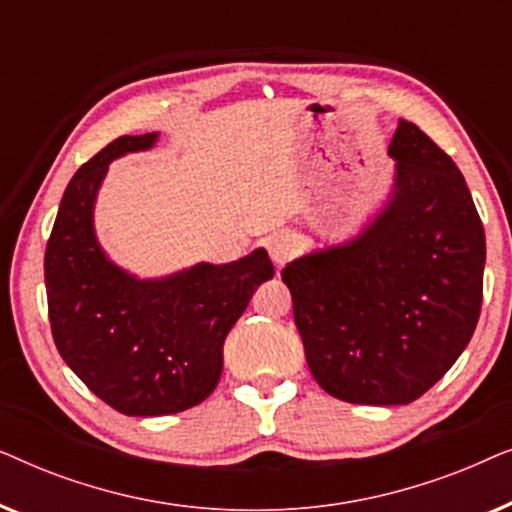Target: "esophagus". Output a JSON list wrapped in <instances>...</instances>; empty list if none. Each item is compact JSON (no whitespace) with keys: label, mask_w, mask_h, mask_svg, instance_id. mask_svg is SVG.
Listing matches in <instances>:
<instances>
[{"label":"esophagus","mask_w":512,"mask_h":512,"mask_svg":"<svg viewBox=\"0 0 512 512\" xmlns=\"http://www.w3.org/2000/svg\"><path fill=\"white\" fill-rule=\"evenodd\" d=\"M265 249H268L272 263L284 265L293 254H296V242H293L289 235L277 233V235H270L268 240H265Z\"/></svg>","instance_id":"34e87169"}]
</instances>
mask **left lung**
I'll return each instance as SVG.
<instances>
[{
	"mask_svg": "<svg viewBox=\"0 0 512 512\" xmlns=\"http://www.w3.org/2000/svg\"><path fill=\"white\" fill-rule=\"evenodd\" d=\"M387 205L347 244L282 270L319 387L359 405H408L454 366L482 305L485 228L454 160L398 121Z\"/></svg>",
	"mask_w": 512,
	"mask_h": 512,
	"instance_id": "obj_1",
	"label": "left lung"
}]
</instances>
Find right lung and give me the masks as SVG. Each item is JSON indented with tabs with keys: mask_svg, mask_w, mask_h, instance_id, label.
<instances>
[{
	"mask_svg": "<svg viewBox=\"0 0 512 512\" xmlns=\"http://www.w3.org/2000/svg\"><path fill=\"white\" fill-rule=\"evenodd\" d=\"M158 132L118 137L79 167L46 244L44 275L55 347L97 398L130 417L205 401L219 384L223 342L251 296L275 275L268 251L137 279L104 254L93 209L114 158L146 151Z\"/></svg>",
	"mask_w": 512,
	"mask_h": 512,
	"instance_id": "add662e5",
	"label": "right lung"
}]
</instances>
